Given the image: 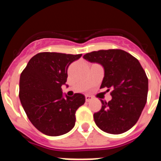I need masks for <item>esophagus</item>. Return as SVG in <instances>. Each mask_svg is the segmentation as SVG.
<instances>
[{
    "label": "esophagus",
    "instance_id": "34e87169",
    "mask_svg": "<svg viewBox=\"0 0 161 161\" xmlns=\"http://www.w3.org/2000/svg\"><path fill=\"white\" fill-rule=\"evenodd\" d=\"M92 100H93V97L92 96H89V95H86V96H85V101L87 102H90V101Z\"/></svg>",
    "mask_w": 161,
    "mask_h": 161
}]
</instances>
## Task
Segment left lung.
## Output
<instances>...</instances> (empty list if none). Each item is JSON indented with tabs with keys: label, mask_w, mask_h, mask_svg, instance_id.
Masks as SVG:
<instances>
[{
	"label": "left lung",
	"mask_w": 161,
	"mask_h": 161,
	"mask_svg": "<svg viewBox=\"0 0 161 161\" xmlns=\"http://www.w3.org/2000/svg\"><path fill=\"white\" fill-rule=\"evenodd\" d=\"M83 58L102 65L105 76L101 89L112 90L111 100H101L102 109L93 114L96 125L114 135L130 130L141 115L148 91V79L139 60L120 49L92 52Z\"/></svg>",
	"instance_id": "obj_1"
}]
</instances>
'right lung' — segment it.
Returning <instances> with one entry per match:
<instances>
[{
	"label": "right lung",
	"mask_w": 161,
	"mask_h": 161,
	"mask_svg": "<svg viewBox=\"0 0 161 161\" xmlns=\"http://www.w3.org/2000/svg\"><path fill=\"white\" fill-rule=\"evenodd\" d=\"M81 54L41 52L33 56L20 76L19 98L28 119L39 131L59 136L75 126L76 109L85 102L81 93L63 97L69 65Z\"/></svg>",
	"instance_id": "add662e5"
}]
</instances>
